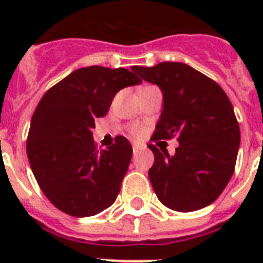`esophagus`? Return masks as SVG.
Masks as SVG:
<instances>
[{
	"instance_id": "obj_1",
	"label": "esophagus",
	"mask_w": 263,
	"mask_h": 263,
	"mask_svg": "<svg viewBox=\"0 0 263 263\" xmlns=\"http://www.w3.org/2000/svg\"><path fill=\"white\" fill-rule=\"evenodd\" d=\"M139 148H140L139 144H136V143L132 144V150H134V154H136V153L139 152Z\"/></svg>"
}]
</instances>
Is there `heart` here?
<instances>
[{
    "label": "heart",
    "mask_w": 263,
    "mask_h": 263,
    "mask_svg": "<svg viewBox=\"0 0 263 263\" xmlns=\"http://www.w3.org/2000/svg\"><path fill=\"white\" fill-rule=\"evenodd\" d=\"M131 132L134 134V135H139L140 134V128L136 127V125H134V127L131 128Z\"/></svg>",
    "instance_id": "1"
}]
</instances>
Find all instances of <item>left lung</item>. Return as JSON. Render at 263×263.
Instances as JSON below:
<instances>
[{
	"mask_svg": "<svg viewBox=\"0 0 263 263\" xmlns=\"http://www.w3.org/2000/svg\"><path fill=\"white\" fill-rule=\"evenodd\" d=\"M164 95V109L152 140L177 138L175 156L154 144L148 169L161 203L176 212H195L213 203L232 177L240 128L228 95L213 79L183 63L134 67Z\"/></svg>",
	"mask_w": 263,
	"mask_h": 263,
	"instance_id": "8db88e82",
	"label": "left lung"
}]
</instances>
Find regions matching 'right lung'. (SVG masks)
<instances>
[{"instance_id":"1","label":"right lung","mask_w":263,"mask_h":263,"mask_svg":"<svg viewBox=\"0 0 263 263\" xmlns=\"http://www.w3.org/2000/svg\"><path fill=\"white\" fill-rule=\"evenodd\" d=\"M134 72L99 65L76 69L45 92L32 115L27 138L31 169L47 199L69 216H95L119 195L131 144L119 135L98 150L91 131L121 88L142 83Z\"/></svg>"}]
</instances>
